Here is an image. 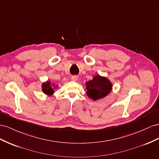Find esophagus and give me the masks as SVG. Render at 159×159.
Listing matches in <instances>:
<instances>
[{"label": "esophagus", "mask_w": 159, "mask_h": 159, "mask_svg": "<svg viewBox=\"0 0 159 159\" xmlns=\"http://www.w3.org/2000/svg\"><path fill=\"white\" fill-rule=\"evenodd\" d=\"M71 79L73 80V81H76L77 80V79H78V76H72V77H71Z\"/></svg>", "instance_id": "1"}]
</instances>
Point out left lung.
Wrapping results in <instances>:
<instances>
[{"label":"left lung","mask_w":159,"mask_h":159,"mask_svg":"<svg viewBox=\"0 0 159 159\" xmlns=\"http://www.w3.org/2000/svg\"><path fill=\"white\" fill-rule=\"evenodd\" d=\"M87 96L93 101L105 97L111 92L112 84L105 76L96 75L93 80L86 83Z\"/></svg>","instance_id":"obj_1"}]
</instances>
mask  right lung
<instances>
[{
	"mask_svg": "<svg viewBox=\"0 0 159 159\" xmlns=\"http://www.w3.org/2000/svg\"><path fill=\"white\" fill-rule=\"evenodd\" d=\"M58 86L51 84L50 81H47V82H45L43 83L42 84V90L43 92L47 95H52L54 93V89L57 87Z\"/></svg>",
	"mask_w": 159,
	"mask_h": 159,
	"instance_id": "1",
	"label": "right lung"
}]
</instances>
